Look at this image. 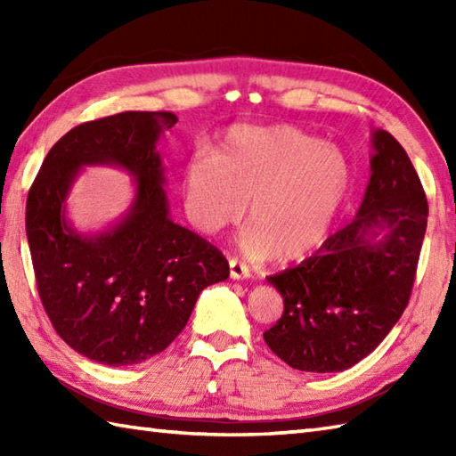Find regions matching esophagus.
<instances>
[{
    "mask_svg": "<svg viewBox=\"0 0 456 456\" xmlns=\"http://www.w3.org/2000/svg\"><path fill=\"white\" fill-rule=\"evenodd\" d=\"M229 274L233 280H245L250 276V270L245 263H240V260L231 258L229 260Z\"/></svg>",
    "mask_w": 456,
    "mask_h": 456,
    "instance_id": "34e87169",
    "label": "esophagus"
}]
</instances>
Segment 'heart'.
Masks as SVG:
<instances>
[{
  "label": "heart",
  "mask_w": 456,
  "mask_h": 456,
  "mask_svg": "<svg viewBox=\"0 0 456 456\" xmlns=\"http://www.w3.org/2000/svg\"><path fill=\"white\" fill-rule=\"evenodd\" d=\"M191 225L216 235L248 209L243 245L278 263L312 255L323 243L351 188L345 154L292 125L231 129L209 159H193L182 176Z\"/></svg>",
  "instance_id": "obj_1"
}]
</instances>
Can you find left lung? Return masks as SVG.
I'll return each mask as SVG.
<instances>
[{
    "label": "left lung",
    "instance_id": "left-lung-1",
    "mask_svg": "<svg viewBox=\"0 0 456 456\" xmlns=\"http://www.w3.org/2000/svg\"><path fill=\"white\" fill-rule=\"evenodd\" d=\"M372 149L356 217L302 265L268 276L284 312L265 341L296 370L351 368L384 341L410 302L428 198L408 152L388 131L372 133Z\"/></svg>",
    "mask_w": 456,
    "mask_h": 456
}]
</instances>
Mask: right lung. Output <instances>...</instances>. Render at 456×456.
<instances>
[{
    "label": "right lung",
    "instance_id": "add662e5",
    "mask_svg": "<svg viewBox=\"0 0 456 456\" xmlns=\"http://www.w3.org/2000/svg\"><path fill=\"white\" fill-rule=\"evenodd\" d=\"M178 118L123 111L68 131L27 196L25 229L37 289L54 331L76 353L129 366L162 353L186 327L203 288L229 276L221 250L174 223L157 141ZM113 163L135 178L132 209L100 236L65 221L63 201L82 166Z\"/></svg>",
    "mask_w": 456,
    "mask_h": 456
}]
</instances>
